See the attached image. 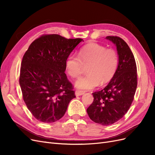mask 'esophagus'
Wrapping results in <instances>:
<instances>
[{"instance_id":"obj_1","label":"esophagus","mask_w":155,"mask_h":155,"mask_svg":"<svg viewBox=\"0 0 155 155\" xmlns=\"http://www.w3.org/2000/svg\"><path fill=\"white\" fill-rule=\"evenodd\" d=\"M84 94H85V92L81 91H76V92H75V94H76V96H79L83 95Z\"/></svg>"}]
</instances>
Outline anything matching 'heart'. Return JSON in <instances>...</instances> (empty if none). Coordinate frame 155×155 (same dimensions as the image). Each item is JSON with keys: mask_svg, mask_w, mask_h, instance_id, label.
Instances as JSON below:
<instances>
[{"mask_svg": "<svg viewBox=\"0 0 155 155\" xmlns=\"http://www.w3.org/2000/svg\"><path fill=\"white\" fill-rule=\"evenodd\" d=\"M118 63L115 50L92 43L81 48L78 56L70 55L65 61V68L70 77L76 78L80 76L83 66H87V74L78 78L74 85L79 90L88 91L109 82L114 76Z\"/></svg>", "mask_w": 155, "mask_h": 155, "instance_id": "b5f03b06", "label": "heart"}]
</instances>
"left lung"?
I'll return each instance as SVG.
<instances>
[{"mask_svg": "<svg viewBox=\"0 0 155 155\" xmlns=\"http://www.w3.org/2000/svg\"><path fill=\"white\" fill-rule=\"evenodd\" d=\"M105 39L116 46L118 68L104 89L92 93L94 101L87 112L95 123L109 125L123 118L132 104L137 87V70L133 54L122 39L116 36Z\"/></svg>", "mask_w": 155, "mask_h": 155, "instance_id": "left-lung-1", "label": "left lung"}]
</instances>
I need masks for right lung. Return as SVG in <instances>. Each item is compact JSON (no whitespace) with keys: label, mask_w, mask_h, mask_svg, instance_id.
Masks as SVG:
<instances>
[{"label":"right lung","mask_w":155,"mask_h":155,"mask_svg":"<svg viewBox=\"0 0 155 155\" xmlns=\"http://www.w3.org/2000/svg\"><path fill=\"white\" fill-rule=\"evenodd\" d=\"M83 41L57 34L43 35L33 42L23 56L19 78L23 100L39 121L59 120L76 97L64 73L65 61Z\"/></svg>","instance_id":"1"}]
</instances>
